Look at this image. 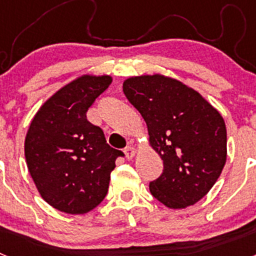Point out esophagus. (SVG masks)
Returning a JSON list of instances; mask_svg holds the SVG:
<instances>
[{"mask_svg":"<svg viewBox=\"0 0 256 256\" xmlns=\"http://www.w3.org/2000/svg\"><path fill=\"white\" fill-rule=\"evenodd\" d=\"M124 154H126V159L130 160V159H133V158H134V156H136V154H137V150H136L134 148H132V146H128V148H126V150H124Z\"/></svg>","mask_w":256,"mask_h":256,"instance_id":"1","label":"esophagus"}]
</instances>
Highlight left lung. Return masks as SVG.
<instances>
[{
    "instance_id": "left-lung-1",
    "label": "left lung",
    "mask_w": 256,
    "mask_h": 256,
    "mask_svg": "<svg viewBox=\"0 0 256 256\" xmlns=\"http://www.w3.org/2000/svg\"><path fill=\"white\" fill-rule=\"evenodd\" d=\"M123 92L146 122L148 144L164 169L151 195L184 209L206 195L227 160V130L220 112L183 82L156 73L130 76Z\"/></svg>"
}]
</instances>
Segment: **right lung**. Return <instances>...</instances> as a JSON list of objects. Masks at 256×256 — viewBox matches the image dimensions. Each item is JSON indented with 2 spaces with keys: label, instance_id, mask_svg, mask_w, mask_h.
<instances>
[{
  "label": "right lung",
  "instance_id": "add662e5",
  "mask_svg": "<svg viewBox=\"0 0 256 256\" xmlns=\"http://www.w3.org/2000/svg\"><path fill=\"white\" fill-rule=\"evenodd\" d=\"M112 76L84 74L61 87L40 106L26 132L28 170L40 195L66 214H86L108 194L115 160L124 154L110 148L87 112L112 84Z\"/></svg>",
  "mask_w": 256,
  "mask_h": 256
}]
</instances>
